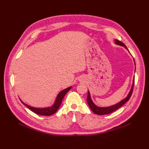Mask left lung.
<instances>
[{
    "label": "left lung",
    "mask_w": 149,
    "mask_h": 149,
    "mask_svg": "<svg viewBox=\"0 0 149 149\" xmlns=\"http://www.w3.org/2000/svg\"><path fill=\"white\" fill-rule=\"evenodd\" d=\"M115 43L117 44V45H121L123 47H125L126 48V46L125 45L124 43H123L122 42L118 40H115ZM127 49V48H126ZM134 78L133 79V84L132 85L131 89V91H129V93L128 94V95L127 96V97L125 98L124 99H123L122 100L120 101V102H118V104H115V105L109 106V107H100L97 106L95 104H94V103L92 102V100L91 99V97H90V94L89 91L88 92V97H87V102L88 105H89L90 109H91V111L94 113L97 114V115H107V114H109L111 113H112L113 111H115L116 109H118V108H120V107L122 106L123 104L125 103H126L127 101L130 99L131 97V95L132 93V91H133V88H134Z\"/></svg>",
    "instance_id": "8db88e82"
}]
</instances>
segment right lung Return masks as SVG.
Returning a JSON list of instances; mask_svg holds the SVG:
<instances>
[{"label":"right lung","mask_w":149,"mask_h":149,"mask_svg":"<svg viewBox=\"0 0 149 149\" xmlns=\"http://www.w3.org/2000/svg\"><path fill=\"white\" fill-rule=\"evenodd\" d=\"M71 88L72 86H70L67 88H66V89L62 90L61 92L58 94V95L57 96L56 101L54 104V105L49 107H45V108H36V107H33L28 106L27 104L24 103L22 101H21V102L23 103L25 106H27L30 110L34 112V113L37 114V115H43V116H50L53 115V114H54L57 111H58L60 105H61L63 99L64 98L66 93L71 89Z\"/></svg>","instance_id":"1"}]
</instances>
